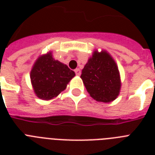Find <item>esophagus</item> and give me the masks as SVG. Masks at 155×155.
Returning a JSON list of instances; mask_svg holds the SVG:
<instances>
[{
	"instance_id": "obj_1",
	"label": "esophagus",
	"mask_w": 155,
	"mask_h": 155,
	"mask_svg": "<svg viewBox=\"0 0 155 155\" xmlns=\"http://www.w3.org/2000/svg\"><path fill=\"white\" fill-rule=\"evenodd\" d=\"M75 74H76V75H78V76L81 75V71H80V69H79V68H76V69H75Z\"/></svg>"
}]
</instances>
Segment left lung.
Instances as JSON below:
<instances>
[{
    "instance_id": "left-lung-1",
    "label": "left lung",
    "mask_w": 155,
    "mask_h": 155,
    "mask_svg": "<svg viewBox=\"0 0 155 155\" xmlns=\"http://www.w3.org/2000/svg\"><path fill=\"white\" fill-rule=\"evenodd\" d=\"M80 78L87 92L97 101L108 103L120 94V72L115 60L106 51H93Z\"/></svg>"
}]
</instances>
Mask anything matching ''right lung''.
I'll return each mask as SVG.
<instances>
[{"label":"right lung","instance_id":"add662e5","mask_svg":"<svg viewBox=\"0 0 155 155\" xmlns=\"http://www.w3.org/2000/svg\"><path fill=\"white\" fill-rule=\"evenodd\" d=\"M75 75L66 64L55 60L52 52L39 56L30 71V80L35 95L49 101L64 91L70 80Z\"/></svg>","mask_w":155,"mask_h":155}]
</instances>
